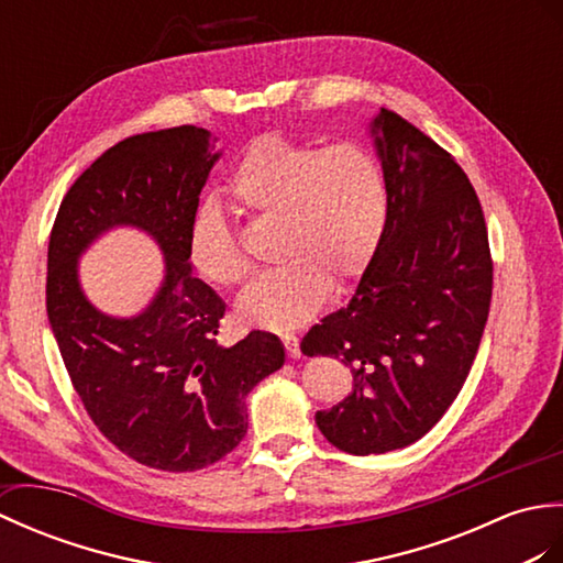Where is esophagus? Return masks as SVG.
Returning <instances> with one entry per match:
<instances>
[{
	"label": "esophagus",
	"mask_w": 563,
	"mask_h": 563,
	"mask_svg": "<svg viewBox=\"0 0 563 563\" xmlns=\"http://www.w3.org/2000/svg\"><path fill=\"white\" fill-rule=\"evenodd\" d=\"M282 342L286 346V354H289V358H301V344H298L296 334H284Z\"/></svg>",
	"instance_id": "34e87169"
}]
</instances>
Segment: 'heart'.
<instances>
[{
  "label": "heart",
  "instance_id": "obj_1",
  "mask_svg": "<svg viewBox=\"0 0 563 563\" xmlns=\"http://www.w3.org/2000/svg\"><path fill=\"white\" fill-rule=\"evenodd\" d=\"M227 192L243 214L277 219L274 255L284 262L239 296L241 320L289 330L318 313L334 284L358 279L376 257L390 192L378 158L358 144L318 146L260 136L235 164ZM187 253L199 277L241 284L253 272L214 202L195 211Z\"/></svg>",
  "mask_w": 563,
  "mask_h": 563
}]
</instances>
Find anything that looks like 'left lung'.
<instances>
[{
  "label": "left lung",
  "mask_w": 563,
  "mask_h": 563,
  "mask_svg": "<svg viewBox=\"0 0 563 563\" xmlns=\"http://www.w3.org/2000/svg\"><path fill=\"white\" fill-rule=\"evenodd\" d=\"M371 132L390 192L376 257L344 308L313 324L306 356L352 368L354 393L316 423L352 455L429 433L467 380L489 318L494 262L465 170L431 136L380 108Z\"/></svg>",
  "instance_id": "left-lung-1"
}]
</instances>
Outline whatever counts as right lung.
<instances>
[{"mask_svg": "<svg viewBox=\"0 0 563 563\" xmlns=\"http://www.w3.org/2000/svg\"><path fill=\"white\" fill-rule=\"evenodd\" d=\"M211 142L180 124L110 146L62 199L47 247V320L86 415L120 453L164 472L229 455L247 431L245 395L286 358L262 330L221 346L227 306L192 274L187 235L219 158ZM112 225L146 230L167 257V279L136 319L103 317L76 279L78 255Z\"/></svg>", "mask_w": 563, "mask_h": 563, "instance_id": "right-lung-1", "label": "right lung"}]
</instances>
